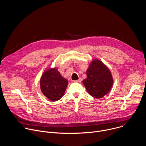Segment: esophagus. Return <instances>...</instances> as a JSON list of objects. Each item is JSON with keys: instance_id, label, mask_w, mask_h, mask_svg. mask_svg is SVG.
<instances>
[{"instance_id": "1", "label": "esophagus", "mask_w": 146, "mask_h": 146, "mask_svg": "<svg viewBox=\"0 0 146 146\" xmlns=\"http://www.w3.org/2000/svg\"><path fill=\"white\" fill-rule=\"evenodd\" d=\"M74 82H81V78H79L78 80H74Z\"/></svg>"}]
</instances>
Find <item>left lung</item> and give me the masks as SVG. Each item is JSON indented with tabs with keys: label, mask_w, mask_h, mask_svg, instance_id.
Segmentation results:
<instances>
[{
	"label": "left lung",
	"mask_w": 146,
	"mask_h": 146,
	"mask_svg": "<svg viewBox=\"0 0 146 146\" xmlns=\"http://www.w3.org/2000/svg\"><path fill=\"white\" fill-rule=\"evenodd\" d=\"M87 78L82 81L88 93L100 99L111 90L113 78L110 70L99 60H94L86 70Z\"/></svg>",
	"instance_id": "1"
}]
</instances>
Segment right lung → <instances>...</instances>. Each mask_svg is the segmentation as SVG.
<instances>
[{"label":"right lung","mask_w":146,"mask_h":146,"mask_svg":"<svg viewBox=\"0 0 146 146\" xmlns=\"http://www.w3.org/2000/svg\"><path fill=\"white\" fill-rule=\"evenodd\" d=\"M68 84V80L63 78L56 68L44 72L40 80L42 93L52 102L61 99Z\"/></svg>","instance_id":"1"}]
</instances>
